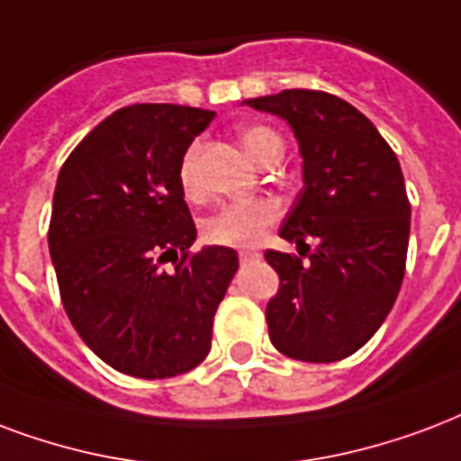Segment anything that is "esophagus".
Returning a JSON list of instances; mask_svg holds the SVG:
<instances>
[{
    "mask_svg": "<svg viewBox=\"0 0 461 461\" xmlns=\"http://www.w3.org/2000/svg\"><path fill=\"white\" fill-rule=\"evenodd\" d=\"M258 258H261V254H258V251H241V254H239V261L241 263L258 261Z\"/></svg>",
    "mask_w": 461,
    "mask_h": 461,
    "instance_id": "1",
    "label": "esophagus"
}]
</instances>
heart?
<instances>
[{
    "instance_id": "heart-1",
    "label": "heart",
    "mask_w": 461,
    "mask_h": 461,
    "mask_svg": "<svg viewBox=\"0 0 461 461\" xmlns=\"http://www.w3.org/2000/svg\"><path fill=\"white\" fill-rule=\"evenodd\" d=\"M241 145H244L246 154L261 167H273L285 152V142H283L280 132L268 125H249L241 130ZM198 154L200 142H193L178 164V181H181L185 195L198 193V174H195ZM276 220L277 205L273 200L258 198L249 200V203H231V205L220 207L212 217H207L203 224V237L210 244L251 249L261 241L263 231Z\"/></svg>"
}]
</instances>
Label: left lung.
Listing matches in <instances>:
<instances>
[{"label":"left lung","instance_id":"left-lung-1","mask_svg":"<svg viewBox=\"0 0 461 461\" xmlns=\"http://www.w3.org/2000/svg\"><path fill=\"white\" fill-rule=\"evenodd\" d=\"M244 104L285 118L300 142L304 188L280 237L307 251V239L319 241L309 256L266 251L280 277L268 336L283 356L336 363L375 336L402 287L411 230L402 167L377 128L333 94L285 89Z\"/></svg>","mask_w":461,"mask_h":461}]
</instances>
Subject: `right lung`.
Here are the masks:
<instances>
[{"instance_id": "obj_1", "label": "right lung", "mask_w": 461, "mask_h": 461, "mask_svg": "<svg viewBox=\"0 0 461 461\" xmlns=\"http://www.w3.org/2000/svg\"><path fill=\"white\" fill-rule=\"evenodd\" d=\"M212 118L191 105H125L59 168L48 246L62 307L84 343L130 377L198 367L239 268L227 246L191 251L195 222L178 181L181 157Z\"/></svg>"}]
</instances>
